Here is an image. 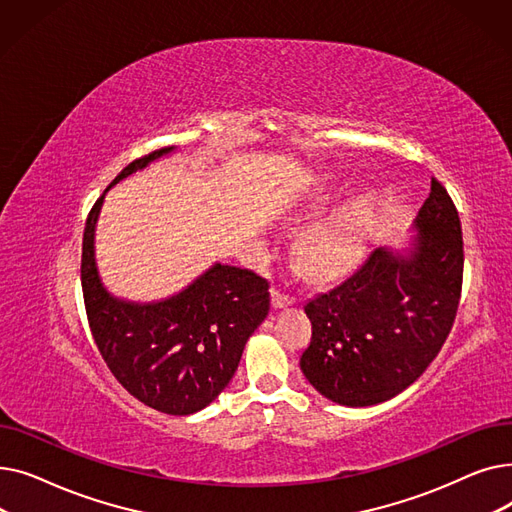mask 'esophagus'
Listing matches in <instances>:
<instances>
[{
    "label": "esophagus",
    "instance_id": "obj_1",
    "mask_svg": "<svg viewBox=\"0 0 512 512\" xmlns=\"http://www.w3.org/2000/svg\"><path fill=\"white\" fill-rule=\"evenodd\" d=\"M294 303V299L290 297L288 292L280 290V288H272V305L274 309H284V307H290Z\"/></svg>",
    "mask_w": 512,
    "mask_h": 512
}]
</instances>
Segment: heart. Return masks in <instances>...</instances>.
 Returning <instances> with one entry per match:
<instances>
[{"mask_svg": "<svg viewBox=\"0 0 512 512\" xmlns=\"http://www.w3.org/2000/svg\"><path fill=\"white\" fill-rule=\"evenodd\" d=\"M369 220V201H357L330 222L311 230L301 245V261L305 270L317 278L334 276L346 270L361 253Z\"/></svg>", "mask_w": 512, "mask_h": 512, "instance_id": "b5f03b06", "label": "heart"}]
</instances>
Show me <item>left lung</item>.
Wrapping results in <instances>:
<instances>
[{"label": "left lung", "instance_id": "obj_1", "mask_svg": "<svg viewBox=\"0 0 512 512\" xmlns=\"http://www.w3.org/2000/svg\"><path fill=\"white\" fill-rule=\"evenodd\" d=\"M411 247L375 249L359 270L305 305L309 384L344 407H371L407 390L446 342L463 286L461 220L446 188L415 220Z\"/></svg>", "mask_w": 512, "mask_h": 512}]
</instances>
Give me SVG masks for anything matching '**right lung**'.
<instances>
[{
  "label": "right lung",
  "instance_id": "obj_1",
  "mask_svg": "<svg viewBox=\"0 0 512 512\" xmlns=\"http://www.w3.org/2000/svg\"><path fill=\"white\" fill-rule=\"evenodd\" d=\"M172 151L164 147L134 159L105 193ZM105 193L87 218L80 261L91 334L114 378L134 398L161 413L193 415L232 380L249 336L270 311V284L251 270L215 263L164 301L114 297L101 284L95 263V228Z\"/></svg>",
  "mask_w": 512,
  "mask_h": 512
}]
</instances>
